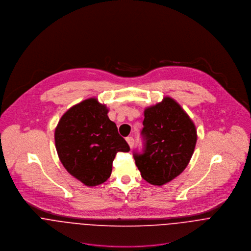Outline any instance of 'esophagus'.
Wrapping results in <instances>:
<instances>
[{"label": "esophagus", "mask_w": 251, "mask_h": 251, "mask_svg": "<svg viewBox=\"0 0 251 251\" xmlns=\"http://www.w3.org/2000/svg\"><path fill=\"white\" fill-rule=\"evenodd\" d=\"M126 142L128 143L130 148H133V146H134V139H133V137H132V136H128V137H126Z\"/></svg>", "instance_id": "1"}]
</instances>
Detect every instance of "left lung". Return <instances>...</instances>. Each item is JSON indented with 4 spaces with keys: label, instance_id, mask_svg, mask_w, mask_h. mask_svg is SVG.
Wrapping results in <instances>:
<instances>
[{
    "label": "left lung",
    "instance_id": "obj_1",
    "mask_svg": "<svg viewBox=\"0 0 251 251\" xmlns=\"http://www.w3.org/2000/svg\"><path fill=\"white\" fill-rule=\"evenodd\" d=\"M141 136L143 149L133 157L148 182L162 185L185 169L196 145V128L190 118L171 98L147 108Z\"/></svg>",
    "mask_w": 251,
    "mask_h": 251
}]
</instances>
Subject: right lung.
I'll return each instance as SVG.
<instances>
[{
  "label": "right lung",
  "instance_id": "right-lung-1",
  "mask_svg": "<svg viewBox=\"0 0 251 251\" xmlns=\"http://www.w3.org/2000/svg\"><path fill=\"white\" fill-rule=\"evenodd\" d=\"M105 105L86 100L68 110L55 130L56 150L67 171L88 186L103 183L119 151L130 148L110 121Z\"/></svg>",
  "mask_w": 251,
  "mask_h": 251
}]
</instances>
